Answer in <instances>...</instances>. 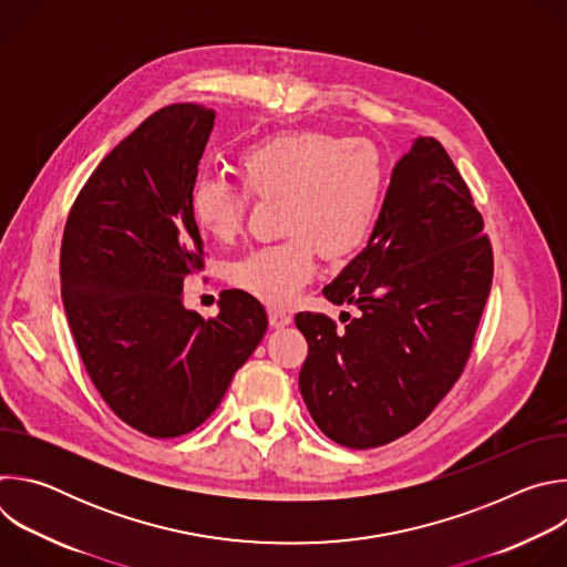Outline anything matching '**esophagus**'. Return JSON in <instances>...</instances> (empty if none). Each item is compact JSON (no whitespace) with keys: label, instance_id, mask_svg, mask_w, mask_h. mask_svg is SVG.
I'll use <instances>...</instances> for the list:
<instances>
[{"label":"esophagus","instance_id":"34e87169","mask_svg":"<svg viewBox=\"0 0 567 567\" xmlns=\"http://www.w3.org/2000/svg\"><path fill=\"white\" fill-rule=\"evenodd\" d=\"M291 322V316L282 309H269V326L271 328H285Z\"/></svg>","mask_w":567,"mask_h":567}]
</instances>
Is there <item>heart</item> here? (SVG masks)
I'll use <instances>...</instances> for the list:
<instances>
[{"mask_svg":"<svg viewBox=\"0 0 567 567\" xmlns=\"http://www.w3.org/2000/svg\"><path fill=\"white\" fill-rule=\"evenodd\" d=\"M241 190L204 177L190 193L197 226L230 241L247 219L249 197L278 199L285 239L251 251L230 267V282L267 302L287 305L316 271V251L328 262L357 256L372 235L385 186L383 161L365 141L318 130L262 136L235 156Z\"/></svg>","mask_w":567,"mask_h":567,"instance_id":"heart-1","label":"heart"}]
</instances>
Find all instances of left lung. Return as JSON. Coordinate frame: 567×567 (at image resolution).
<instances>
[{
    "label": "left lung",
    "instance_id": "1",
    "mask_svg": "<svg viewBox=\"0 0 567 567\" xmlns=\"http://www.w3.org/2000/svg\"><path fill=\"white\" fill-rule=\"evenodd\" d=\"M484 219L433 136L403 154L368 247L326 287L357 305L343 320L300 311L309 352L298 374L316 426L348 449L417 429L460 379L494 280Z\"/></svg>",
    "mask_w": 567,
    "mask_h": 567
}]
</instances>
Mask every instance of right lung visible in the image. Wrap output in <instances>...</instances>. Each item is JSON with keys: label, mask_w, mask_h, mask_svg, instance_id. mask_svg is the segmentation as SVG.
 <instances>
[{"label": "right lung", "mask_w": 567, "mask_h": 567, "mask_svg": "<svg viewBox=\"0 0 567 567\" xmlns=\"http://www.w3.org/2000/svg\"><path fill=\"white\" fill-rule=\"evenodd\" d=\"M213 123L193 103L147 116L78 193L62 235L80 359L114 415L156 440L202 426L267 332L265 307L239 289L208 320L184 307L186 278L204 269L190 193Z\"/></svg>", "instance_id": "1"}]
</instances>
